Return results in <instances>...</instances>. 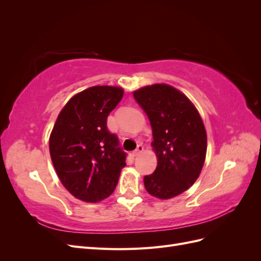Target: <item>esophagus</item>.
<instances>
[{"label":"esophagus","mask_w":261,"mask_h":261,"mask_svg":"<svg viewBox=\"0 0 261 261\" xmlns=\"http://www.w3.org/2000/svg\"><path fill=\"white\" fill-rule=\"evenodd\" d=\"M144 151V147H143V145H138L137 146V148H136V150L135 151L133 152V154H134V156H136V155H138L139 153H141Z\"/></svg>","instance_id":"esophagus-1"}]
</instances>
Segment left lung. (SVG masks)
I'll list each match as a JSON object with an SVG mask.
<instances>
[{"mask_svg": "<svg viewBox=\"0 0 261 261\" xmlns=\"http://www.w3.org/2000/svg\"><path fill=\"white\" fill-rule=\"evenodd\" d=\"M152 127L151 143L156 169L144 177L146 191L170 199L198 178L207 152V134L201 117L184 93L174 87L155 84L134 91Z\"/></svg>", "mask_w": 261, "mask_h": 261, "instance_id": "obj_1", "label": "left lung"}]
</instances>
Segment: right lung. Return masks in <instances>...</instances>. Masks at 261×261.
I'll list each match as a JSON object with an SVG mask.
<instances>
[{
	"label": "right lung",
	"instance_id": "add662e5",
	"mask_svg": "<svg viewBox=\"0 0 261 261\" xmlns=\"http://www.w3.org/2000/svg\"><path fill=\"white\" fill-rule=\"evenodd\" d=\"M123 94L120 87H90L67 102L54 124L49 141L54 169L63 186L83 201L111 195L126 165L117 136L107 127Z\"/></svg>",
	"mask_w": 261,
	"mask_h": 261
}]
</instances>
